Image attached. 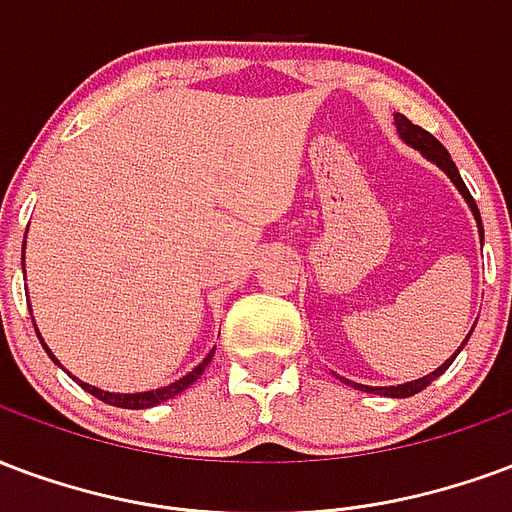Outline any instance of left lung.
<instances>
[{"instance_id": "1", "label": "left lung", "mask_w": 512, "mask_h": 512, "mask_svg": "<svg viewBox=\"0 0 512 512\" xmlns=\"http://www.w3.org/2000/svg\"><path fill=\"white\" fill-rule=\"evenodd\" d=\"M395 128H398V136L404 138V141H406V144H409V147L420 149V152H423L425 158L431 160V163H436L439 169L445 171L447 177L453 179V185H455V188H458V190H461V196H464L466 204H469V210H472V215H475L477 229H480V240H483V223H480V212H477V204H475V199H472V193L466 190L464 179H461V174H458V169H455V163H453V158H450V152H447V149L442 147V144H439V141H436V138L431 136L428 130H423V128H420V125H414V122H409V119H406L404 114H395ZM472 330H475V327H472ZM472 330H469V335H472ZM469 335H466V338H464V343L469 341ZM464 343L458 346V352L464 349ZM458 352H455V354H458ZM455 354H453V357H450V360H445V363L439 365V368H436L434 374L423 376V379H414V382L398 384V387H368V384L349 382V379H346V384H354L357 390H365V393L390 395V398H409V395H414V393H420V390H425L428 384L434 382L436 376L445 374L447 368L453 365Z\"/></svg>"}]
</instances>
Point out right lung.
Instances as JSON below:
<instances>
[{"label":"right lung","mask_w":512,"mask_h":512,"mask_svg":"<svg viewBox=\"0 0 512 512\" xmlns=\"http://www.w3.org/2000/svg\"><path fill=\"white\" fill-rule=\"evenodd\" d=\"M37 338H40V333H37ZM40 343L46 346V341H43V338H40ZM46 352H48V357H51V360H54V363L59 365V360H57V357H54V354H51V349H48V346H46ZM212 354H215V349H212V352L207 354V357H204V360H201V363L196 365V368H193L190 374H185V376H182V379H177V382H171L169 387H158V390H147V393H108V390H100V387H92V384L81 382V379H76V376H73V379H76V382L81 384V387H84V390H87L89 395H95V398H100L103 404L119 406V409H149V406L163 404V401H169V398L179 395V393H182V390H188L190 384L196 382V379H199V376L204 374V368L210 365Z\"/></svg>","instance_id":"right-lung-1"}]
</instances>
